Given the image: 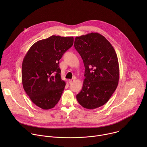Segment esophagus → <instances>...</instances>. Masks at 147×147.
Returning <instances> with one entry per match:
<instances>
[{"instance_id": "1", "label": "esophagus", "mask_w": 147, "mask_h": 147, "mask_svg": "<svg viewBox=\"0 0 147 147\" xmlns=\"http://www.w3.org/2000/svg\"><path fill=\"white\" fill-rule=\"evenodd\" d=\"M74 81H75V79H74V78H72V79H71V80H69V83H70V84H72Z\"/></svg>"}]
</instances>
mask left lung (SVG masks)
Returning a JSON list of instances; mask_svg holds the SVG:
<instances>
[{"mask_svg":"<svg viewBox=\"0 0 147 147\" xmlns=\"http://www.w3.org/2000/svg\"><path fill=\"white\" fill-rule=\"evenodd\" d=\"M74 45L83 60L86 77L77 99L86 109L99 108L109 100L118 85L116 53L109 42L97 32L76 36Z\"/></svg>","mask_w":147,"mask_h":147,"instance_id":"obj_1","label":"left lung"}]
</instances>
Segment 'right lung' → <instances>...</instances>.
I'll use <instances>...</instances> for the list:
<instances>
[{
	"instance_id": "right-lung-1",
	"label": "right lung",
	"mask_w": 147,
	"mask_h": 147,
	"mask_svg": "<svg viewBox=\"0 0 147 147\" xmlns=\"http://www.w3.org/2000/svg\"><path fill=\"white\" fill-rule=\"evenodd\" d=\"M73 36L52 35L37 41L30 48L22 63V83L32 102L43 109L55 107L66 82L60 76L59 60L73 45Z\"/></svg>"
}]
</instances>
